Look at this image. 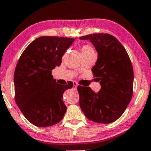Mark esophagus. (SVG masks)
Returning <instances> with one entry per match:
<instances>
[{
    "instance_id": "34e87169",
    "label": "esophagus",
    "mask_w": 151,
    "mask_h": 151,
    "mask_svg": "<svg viewBox=\"0 0 151 151\" xmlns=\"http://www.w3.org/2000/svg\"><path fill=\"white\" fill-rule=\"evenodd\" d=\"M77 86H78L77 83L76 82V81H73V89H74V90H77Z\"/></svg>"
}]
</instances>
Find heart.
<instances>
[{
  "label": "heart",
  "instance_id": "obj_1",
  "mask_svg": "<svg viewBox=\"0 0 151 151\" xmlns=\"http://www.w3.org/2000/svg\"><path fill=\"white\" fill-rule=\"evenodd\" d=\"M81 52L82 53H91L94 52V50L89 45H84L81 48Z\"/></svg>",
  "mask_w": 151,
  "mask_h": 151
}]
</instances>
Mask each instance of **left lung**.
I'll list each match as a JSON object with an SVG mask.
<instances>
[{"label":"left lung","instance_id":"obj_1","mask_svg":"<svg viewBox=\"0 0 151 151\" xmlns=\"http://www.w3.org/2000/svg\"><path fill=\"white\" fill-rule=\"evenodd\" d=\"M79 39L89 40L97 52V61L91 71L101 84L99 92L89 86H78L79 106L89 120L110 124L122 115L132 98L131 60L124 47L111 35L90 34Z\"/></svg>","mask_w":151,"mask_h":151}]
</instances>
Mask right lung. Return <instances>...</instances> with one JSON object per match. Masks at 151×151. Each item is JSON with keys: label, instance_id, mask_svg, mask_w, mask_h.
I'll return each instance as SVG.
<instances>
[{"label": "right lung", "instance_id": "1", "mask_svg": "<svg viewBox=\"0 0 151 151\" xmlns=\"http://www.w3.org/2000/svg\"><path fill=\"white\" fill-rule=\"evenodd\" d=\"M74 38L42 36L32 41L19 59L14 73L15 99L31 124L47 127L63 119L67 106L63 93L73 86L62 85L53 79L52 70L60 66Z\"/></svg>", "mask_w": 151, "mask_h": 151}]
</instances>
